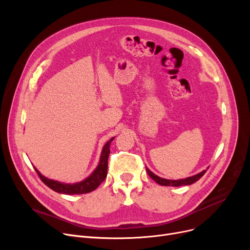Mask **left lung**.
Wrapping results in <instances>:
<instances>
[{"label": "left lung", "mask_w": 250, "mask_h": 250, "mask_svg": "<svg viewBox=\"0 0 250 250\" xmlns=\"http://www.w3.org/2000/svg\"><path fill=\"white\" fill-rule=\"evenodd\" d=\"M146 170L147 172L149 174V176L155 180L158 185L160 186H165V187H181V186H189V185H192V183H194L195 181H198L205 173L207 170H204V171L195 174L193 176H190V177H188V178H185V179H177V180H170V179H165V178H161L159 176H157L156 174H154L152 171H150L149 168L146 167Z\"/></svg>", "instance_id": "obj_1"}]
</instances>
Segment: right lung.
<instances>
[{
	"mask_svg": "<svg viewBox=\"0 0 250 250\" xmlns=\"http://www.w3.org/2000/svg\"><path fill=\"white\" fill-rule=\"evenodd\" d=\"M114 138H111L106 144H105L101 156H100V161L98 163V166L94 170L93 172L91 173L90 176L85 178L84 180L80 182H76L73 183V185H70V183H62L57 180H52L44 177L38 170L35 168L36 172L38 176L41 177L42 182L45 186H47L49 188L52 190H55L59 193H63V194H82V193H88L90 191L95 190L102 181H104L105 177L107 175V166H108V156L110 153L109 147L110 144L113 141Z\"/></svg>",
	"mask_w": 250,
	"mask_h": 250,
	"instance_id": "add662e5",
	"label": "right lung"
}]
</instances>
